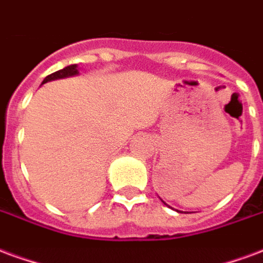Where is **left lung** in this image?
Returning <instances> with one entry per match:
<instances>
[{
  "instance_id": "obj_1",
  "label": "left lung",
  "mask_w": 263,
  "mask_h": 263,
  "mask_svg": "<svg viewBox=\"0 0 263 263\" xmlns=\"http://www.w3.org/2000/svg\"><path fill=\"white\" fill-rule=\"evenodd\" d=\"M161 202H163V203H164V205H167V203H166V202H164V201H161ZM177 212H178V211H177Z\"/></svg>"
}]
</instances>
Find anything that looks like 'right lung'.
Masks as SVG:
<instances>
[{"label": "right lung", "mask_w": 263, "mask_h": 263, "mask_svg": "<svg viewBox=\"0 0 263 263\" xmlns=\"http://www.w3.org/2000/svg\"><path fill=\"white\" fill-rule=\"evenodd\" d=\"M79 75V68H78L77 64H72V65H68V67L62 68L60 71L54 72L51 75H48L43 79L42 85L44 83L50 82V81H55V79H64V78H69V77H77Z\"/></svg>", "instance_id": "1"}]
</instances>
